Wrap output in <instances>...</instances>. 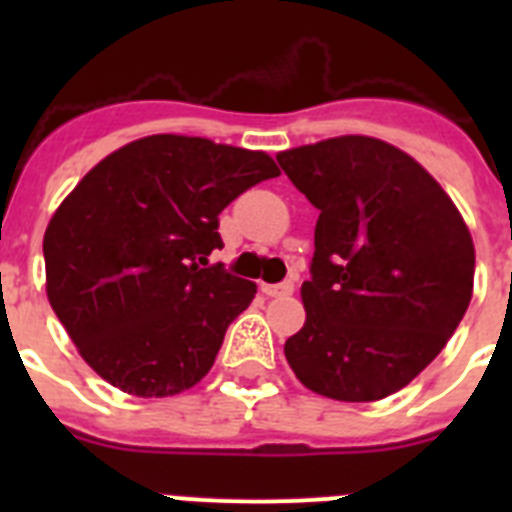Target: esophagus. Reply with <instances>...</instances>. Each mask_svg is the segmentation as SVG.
Instances as JSON below:
<instances>
[{"label": "esophagus", "mask_w": 512, "mask_h": 512, "mask_svg": "<svg viewBox=\"0 0 512 512\" xmlns=\"http://www.w3.org/2000/svg\"><path fill=\"white\" fill-rule=\"evenodd\" d=\"M261 292H264L266 297H287V295H292V292H295V284L289 282H279V284H264V287H261Z\"/></svg>", "instance_id": "obj_1"}]
</instances>
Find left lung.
<instances>
[{
    "label": "left lung",
    "instance_id": "left-lung-1",
    "mask_svg": "<svg viewBox=\"0 0 512 512\" xmlns=\"http://www.w3.org/2000/svg\"><path fill=\"white\" fill-rule=\"evenodd\" d=\"M320 210L307 320L284 356L307 390L372 402L402 390L472 300L474 243L451 197L400 148L341 135L277 156Z\"/></svg>",
    "mask_w": 512,
    "mask_h": 512
}]
</instances>
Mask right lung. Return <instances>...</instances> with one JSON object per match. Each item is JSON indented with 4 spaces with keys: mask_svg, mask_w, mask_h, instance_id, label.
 <instances>
[{
    "mask_svg": "<svg viewBox=\"0 0 512 512\" xmlns=\"http://www.w3.org/2000/svg\"><path fill=\"white\" fill-rule=\"evenodd\" d=\"M279 176L264 151L148 135L99 161L43 238L45 292L79 354L135 397L189 390L215 364L256 284L207 266L217 215Z\"/></svg>",
    "mask_w": 512,
    "mask_h": 512,
    "instance_id": "1",
    "label": "right lung"
}]
</instances>
